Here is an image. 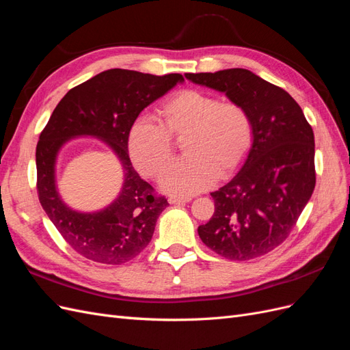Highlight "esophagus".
Returning <instances> with one entry per match:
<instances>
[{
    "label": "esophagus",
    "mask_w": 350,
    "mask_h": 350,
    "mask_svg": "<svg viewBox=\"0 0 350 350\" xmlns=\"http://www.w3.org/2000/svg\"><path fill=\"white\" fill-rule=\"evenodd\" d=\"M191 197H178V196H172L169 197V203L171 204H184L188 203V201H191Z\"/></svg>",
    "instance_id": "1"
}]
</instances>
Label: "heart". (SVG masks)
Masks as SVG:
<instances>
[{"label":"heart","instance_id":"obj_1","mask_svg":"<svg viewBox=\"0 0 350 350\" xmlns=\"http://www.w3.org/2000/svg\"><path fill=\"white\" fill-rule=\"evenodd\" d=\"M161 122L137 118L129 131V153L134 166L159 178L174 155L173 139H183L187 156L162 178L169 193L188 196L203 191L234 174L254 143V121L247 107L237 100H220L203 90L184 89L159 105Z\"/></svg>","mask_w":350,"mask_h":350}]
</instances>
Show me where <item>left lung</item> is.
<instances>
[{
    "label": "left lung",
    "instance_id": "obj_1",
    "mask_svg": "<svg viewBox=\"0 0 350 350\" xmlns=\"http://www.w3.org/2000/svg\"><path fill=\"white\" fill-rule=\"evenodd\" d=\"M185 77L226 93L248 108L254 121L247 161L226 185L210 193L215 213L198 226V235L229 260L264 256L289 237L312 196L314 131L288 92L245 68Z\"/></svg>",
    "mask_w": 350,
    "mask_h": 350
}]
</instances>
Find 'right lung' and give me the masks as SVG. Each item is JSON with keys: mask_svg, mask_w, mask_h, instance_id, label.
Here are the masks:
<instances>
[{"mask_svg": "<svg viewBox=\"0 0 350 350\" xmlns=\"http://www.w3.org/2000/svg\"><path fill=\"white\" fill-rule=\"evenodd\" d=\"M184 81L181 74L153 76L112 68L68 90L52 112L36 146L38 197L68 245L84 258L122 264L149 245L165 196L135 172L129 156V131L139 113ZM96 135L120 157L124 185L114 203L98 214H77L62 203L55 188V159L71 136Z\"/></svg>", "mask_w": 350, "mask_h": 350, "instance_id": "1", "label": "right lung"}]
</instances>
